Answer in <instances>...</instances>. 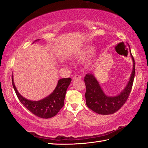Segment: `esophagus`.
<instances>
[{
    "label": "esophagus",
    "instance_id": "esophagus-1",
    "mask_svg": "<svg viewBox=\"0 0 148 148\" xmlns=\"http://www.w3.org/2000/svg\"><path fill=\"white\" fill-rule=\"evenodd\" d=\"M81 79V76H79V75H76V76H74V77H73V79L74 80H75V79Z\"/></svg>",
    "mask_w": 148,
    "mask_h": 148
}]
</instances>
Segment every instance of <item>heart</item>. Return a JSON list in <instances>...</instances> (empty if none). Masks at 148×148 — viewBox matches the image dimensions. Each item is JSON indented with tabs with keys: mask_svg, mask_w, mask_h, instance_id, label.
I'll return each instance as SVG.
<instances>
[{
	"mask_svg": "<svg viewBox=\"0 0 148 148\" xmlns=\"http://www.w3.org/2000/svg\"><path fill=\"white\" fill-rule=\"evenodd\" d=\"M93 50V46H87L83 49L81 50L79 53H78L77 55H76V56L79 59H83L88 54H89L90 53L92 52Z\"/></svg>",
	"mask_w": 148,
	"mask_h": 148,
	"instance_id": "obj_1",
	"label": "heart"
}]
</instances>
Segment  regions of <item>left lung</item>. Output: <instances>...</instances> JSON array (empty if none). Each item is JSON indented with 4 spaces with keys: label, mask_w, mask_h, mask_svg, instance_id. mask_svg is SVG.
Segmentation results:
<instances>
[{
    "label": "left lung",
    "mask_w": 148,
    "mask_h": 148,
    "mask_svg": "<svg viewBox=\"0 0 148 148\" xmlns=\"http://www.w3.org/2000/svg\"><path fill=\"white\" fill-rule=\"evenodd\" d=\"M133 61V69L129 81L121 93L115 96H108L103 92L95 77L92 73L86 74L84 83L86 85V103L88 108L99 114H113L120 109L128 99L132 88L135 77V61L131 53Z\"/></svg>",
    "instance_id": "obj_1"
}]
</instances>
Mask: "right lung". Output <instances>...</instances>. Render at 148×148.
<instances>
[{
  "label": "right lung",
  "instance_id": "right-lung-1",
  "mask_svg": "<svg viewBox=\"0 0 148 148\" xmlns=\"http://www.w3.org/2000/svg\"><path fill=\"white\" fill-rule=\"evenodd\" d=\"M39 40V39L36 40ZM71 78H62L59 79L54 91L48 97L42 100L33 101L21 96L18 92L14 83L12 75V84L19 100L34 115L39 118L48 119L56 115L64 105V99L67 89L71 82Z\"/></svg>",
  "mask_w": 148,
  "mask_h": 148
}]
</instances>
